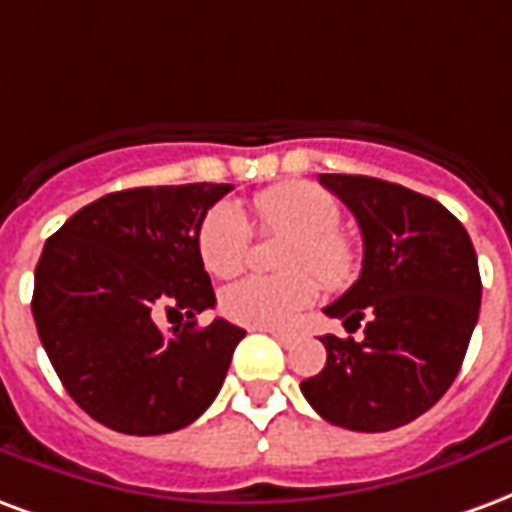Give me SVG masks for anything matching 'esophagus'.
Listing matches in <instances>:
<instances>
[{
  "label": "esophagus",
  "instance_id": "obj_1",
  "mask_svg": "<svg viewBox=\"0 0 512 512\" xmlns=\"http://www.w3.org/2000/svg\"><path fill=\"white\" fill-rule=\"evenodd\" d=\"M264 333H270L272 338H275L278 343H283V346H289V343H292V338H294V335L286 333V330H264Z\"/></svg>",
  "mask_w": 512,
  "mask_h": 512
}]
</instances>
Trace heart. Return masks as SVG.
I'll return each instance as SVG.
<instances>
[{"mask_svg":"<svg viewBox=\"0 0 512 512\" xmlns=\"http://www.w3.org/2000/svg\"><path fill=\"white\" fill-rule=\"evenodd\" d=\"M253 210L264 234H292L283 253L286 275H251L231 283L220 294L226 319L259 330H278L300 319L319 297V283L341 289L357 272V245L338 231L341 204L327 190L313 185H275L256 193ZM253 229L240 207L223 201L207 212L199 229V253L204 267L229 278L251 259ZM314 274L311 276L310 272Z\"/></svg>","mask_w":512,"mask_h":512,"instance_id":"obj_1","label":"heart"}]
</instances>
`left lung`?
<instances>
[{
	"label": "left lung",
	"instance_id": "8db88e82",
	"mask_svg": "<svg viewBox=\"0 0 512 512\" xmlns=\"http://www.w3.org/2000/svg\"><path fill=\"white\" fill-rule=\"evenodd\" d=\"M363 231V272L324 313L327 365L300 384L327 423L379 434L412 423L461 371L480 313V270L453 212L423 193L360 174H319Z\"/></svg>",
	"mask_w": 512,
	"mask_h": 512
}]
</instances>
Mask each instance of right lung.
<instances>
[{"mask_svg": "<svg viewBox=\"0 0 512 512\" xmlns=\"http://www.w3.org/2000/svg\"><path fill=\"white\" fill-rule=\"evenodd\" d=\"M231 185L193 182L108 193L51 234L35 267L32 316L70 398L111 431L158 436L215 401L242 327L215 308L201 220ZM189 322L163 334L157 316Z\"/></svg>", "mask_w": 512, "mask_h": 512, "instance_id": "1", "label": "right lung"}]
</instances>
